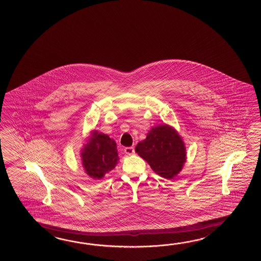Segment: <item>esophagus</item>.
Returning <instances> with one entry per match:
<instances>
[{"instance_id": "34e87169", "label": "esophagus", "mask_w": 261, "mask_h": 261, "mask_svg": "<svg viewBox=\"0 0 261 261\" xmlns=\"http://www.w3.org/2000/svg\"><path fill=\"white\" fill-rule=\"evenodd\" d=\"M124 152H125L127 155H133V153H134V148H133V146L126 147V148H124Z\"/></svg>"}]
</instances>
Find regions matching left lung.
<instances>
[{
  "label": "left lung",
  "instance_id": "8db88e82",
  "mask_svg": "<svg viewBox=\"0 0 261 261\" xmlns=\"http://www.w3.org/2000/svg\"><path fill=\"white\" fill-rule=\"evenodd\" d=\"M135 152L161 177L172 179L182 171L187 161L183 139L167 124L151 128L146 138L139 142Z\"/></svg>",
  "mask_w": 261,
  "mask_h": 261
}]
</instances>
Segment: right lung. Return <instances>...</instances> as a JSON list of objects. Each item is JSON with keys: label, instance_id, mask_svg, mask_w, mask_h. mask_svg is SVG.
<instances>
[{"label": "right lung", "instance_id": "right-lung-1", "mask_svg": "<svg viewBox=\"0 0 261 261\" xmlns=\"http://www.w3.org/2000/svg\"><path fill=\"white\" fill-rule=\"evenodd\" d=\"M82 166L89 177L100 180L117 166V144L105 133L92 130L81 149Z\"/></svg>", "mask_w": 261, "mask_h": 261}]
</instances>
